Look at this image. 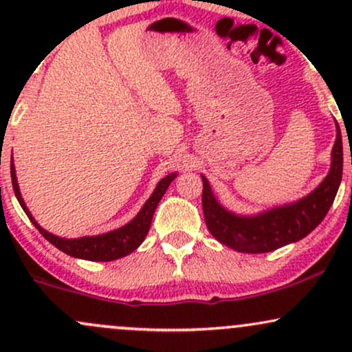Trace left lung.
<instances>
[{"mask_svg": "<svg viewBox=\"0 0 352 352\" xmlns=\"http://www.w3.org/2000/svg\"><path fill=\"white\" fill-rule=\"evenodd\" d=\"M336 124L331 167L324 180L300 200L276 205L258 213H236L218 201L208 179L201 175V205L207 227L220 243L243 253H268L300 241L313 232L333 205L342 179V137Z\"/></svg>", "mask_w": 352, "mask_h": 352, "instance_id": "1", "label": "left lung"}]
</instances>
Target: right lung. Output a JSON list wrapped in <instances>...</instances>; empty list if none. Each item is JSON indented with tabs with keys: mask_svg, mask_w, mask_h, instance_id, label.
Segmentation results:
<instances>
[{
	"mask_svg": "<svg viewBox=\"0 0 352 352\" xmlns=\"http://www.w3.org/2000/svg\"><path fill=\"white\" fill-rule=\"evenodd\" d=\"M179 175L177 172L168 173L162 180L157 184V187L153 188L152 195L148 197V200L142 205V208L139 210V213L132 218L129 223L122 225L120 228L111 230L107 233H100V235H92V236H80V238H63L58 235H52V233L44 230L38 221L34 220V217L31 215L30 208L24 204L21 192H19L18 179H16V168L14 162L11 160V180H13V190L14 195L18 199L19 205L24 210L30 220L33 221L36 228L41 232V235L46 238L50 243H52L56 248H59L60 252H64L69 256L80 258V260H89V261H112L117 258H122L125 254L132 253L134 250L139 248L142 245V241L147 236L148 228H151L153 212H155L157 205H159L160 199L164 197L165 190L168 188V185L175 180V177Z\"/></svg>",
	"mask_w": 352,
	"mask_h": 352,
	"instance_id": "obj_1",
	"label": "right lung"
}]
</instances>
